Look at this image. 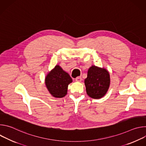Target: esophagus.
Wrapping results in <instances>:
<instances>
[{"mask_svg": "<svg viewBox=\"0 0 146 146\" xmlns=\"http://www.w3.org/2000/svg\"><path fill=\"white\" fill-rule=\"evenodd\" d=\"M81 80H82L81 77H77L76 78V81L80 82V81H81Z\"/></svg>", "mask_w": 146, "mask_h": 146, "instance_id": "1", "label": "esophagus"}]
</instances>
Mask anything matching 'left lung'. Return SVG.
I'll return each instance as SVG.
<instances>
[{"mask_svg": "<svg viewBox=\"0 0 146 146\" xmlns=\"http://www.w3.org/2000/svg\"><path fill=\"white\" fill-rule=\"evenodd\" d=\"M87 95L94 99H100L108 92L110 83V74L105 68L92 66L84 80Z\"/></svg>", "mask_w": 146, "mask_h": 146, "instance_id": "8db88e82", "label": "left lung"}]
</instances>
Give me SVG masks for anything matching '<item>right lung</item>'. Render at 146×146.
<instances>
[{"instance_id":"right-lung-1","label":"right lung","mask_w":146,"mask_h":146,"mask_svg":"<svg viewBox=\"0 0 146 146\" xmlns=\"http://www.w3.org/2000/svg\"><path fill=\"white\" fill-rule=\"evenodd\" d=\"M72 82L69 74L59 65H56L46 76L45 83L49 92L55 98H63L68 92V85Z\"/></svg>"}]
</instances>
